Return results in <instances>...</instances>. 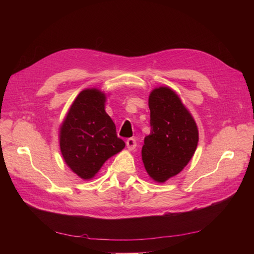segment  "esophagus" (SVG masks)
Returning a JSON list of instances; mask_svg holds the SVG:
<instances>
[{"label": "esophagus", "mask_w": 254, "mask_h": 254, "mask_svg": "<svg viewBox=\"0 0 254 254\" xmlns=\"http://www.w3.org/2000/svg\"><path fill=\"white\" fill-rule=\"evenodd\" d=\"M135 147H136V141L134 137H130V139L127 140V148L128 150H131L132 151V150L135 149Z\"/></svg>", "instance_id": "esophagus-1"}]
</instances>
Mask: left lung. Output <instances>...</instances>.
Segmentation results:
<instances>
[{
  "label": "left lung",
  "instance_id": "left-lung-1",
  "mask_svg": "<svg viewBox=\"0 0 254 254\" xmlns=\"http://www.w3.org/2000/svg\"><path fill=\"white\" fill-rule=\"evenodd\" d=\"M149 109L151 131L141 153L150 178L162 184L190 161L198 143V127L178 94L167 86L152 89Z\"/></svg>",
  "mask_w": 254,
  "mask_h": 254
}]
</instances>
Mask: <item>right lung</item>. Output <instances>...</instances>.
<instances>
[{"instance_id": "obj_1", "label": "right lung", "mask_w": 254, "mask_h": 254, "mask_svg": "<svg viewBox=\"0 0 254 254\" xmlns=\"http://www.w3.org/2000/svg\"><path fill=\"white\" fill-rule=\"evenodd\" d=\"M106 95L97 88L81 91L59 127L60 151L66 165L79 178L95 177L102 166L126 143L105 112Z\"/></svg>"}]
</instances>
